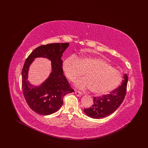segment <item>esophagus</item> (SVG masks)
<instances>
[{"mask_svg":"<svg viewBox=\"0 0 148 148\" xmlns=\"http://www.w3.org/2000/svg\"><path fill=\"white\" fill-rule=\"evenodd\" d=\"M75 95H77V96H78V97L82 96V95H83V93H82L81 91H78V90H75Z\"/></svg>","mask_w":148,"mask_h":148,"instance_id":"1","label":"esophagus"}]
</instances>
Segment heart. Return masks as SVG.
Segmentation results:
<instances>
[{
	"instance_id": "b5f03b06",
	"label": "heart",
	"mask_w": 148,
	"mask_h": 148,
	"mask_svg": "<svg viewBox=\"0 0 148 148\" xmlns=\"http://www.w3.org/2000/svg\"><path fill=\"white\" fill-rule=\"evenodd\" d=\"M62 70L70 81L83 72L85 78L74 82L75 86L82 89L89 88L97 95H104L117 88L122 81V74L108 62L96 56H84L79 59L74 56L66 57L62 64Z\"/></svg>"
}]
</instances>
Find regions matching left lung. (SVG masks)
<instances>
[{"mask_svg":"<svg viewBox=\"0 0 148 148\" xmlns=\"http://www.w3.org/2000/svg\"><path fill=\"white\" fill-rule=\"evenodd\" d=\"M122 85L110 92L109 95L93 97V104L88 109H84V112L92 119H102L117 110L122 104L126 95L128 76L124 75Z\"/></svg>","mask_w":148,"mask_h":148,"instance_id":"obj_1","label":"left lung"}]
</instances>
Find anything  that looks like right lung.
Wrapping results in <instances>:
<instances>
[{
	"mask_svg": "<svg viewBox=\"0 0 148 148\" xmlns=\"http://www.w3.org/2000/svg\"><path fill=\"white\" fill-rule=\"evenodd\" d=\"M69 43H52L36 48L26 59L22 70V89L29 107L37 114L48 115L56 112L63 104V97L73 92L62 70L61 57ZM46 58L51 62L52 71L49 77L39 86L27 80L28 71L35 58Z\"/></svg>",
	"mask_w": 148,
	"mask_h": 148,
	"instance_id": "add662e5",
	"label": "right lung"
}]
</instances>
